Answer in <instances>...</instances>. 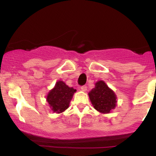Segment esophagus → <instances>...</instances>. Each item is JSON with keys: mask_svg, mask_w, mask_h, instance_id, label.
<instances>
[{"mask_svg": "<svg viewBox=\"0 0 156 156\" xmlns=\"http://www.w3.org/2000/svg\"><path fill=\"white\" fill-rule=\"evenodd\" d=\"M80 90H81L82 91H83V92L86 91V90H87V86H81V87H80Z\"/></svg>", "mask_w": 156, "mask_h": 156, "instance_id": "1", "label": "esophagus"}]
</instances>
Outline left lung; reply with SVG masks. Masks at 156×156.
I'll list each match as a JSON object with an SVG mask.
<instances>
[{"instance_id":"8db88e82","label":"left lung","mask_w":156,"mask_h":156,"mask_svg":"<svg viewBox=\"0 0 156 156\" xmlns=\"http://www.w3.org/2000/svg\"><path fill=\"white\" fill-rule=\"evenodd\" d=\"M90 101L96 111L109 114L117 106V96L104 80H98L95 87L88 93Z\"/></svg>"}]
</instances>
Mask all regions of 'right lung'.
<instances>
[{"label":"right lung","instance_id":"1","mask_svg":"<svg viewBox=\"0 0 156 156\" xmlns=\"http://www.w3.org/2000/svg\"><path fill=\"white\" fill-rule=\"evenodd\" d=\"M76 89L69 87L62 80H58L55 87L47 94V101L51 111L60 114L68 109Z\"/></svg>","mask_w":156,"mask_h":156}]
</instances>
